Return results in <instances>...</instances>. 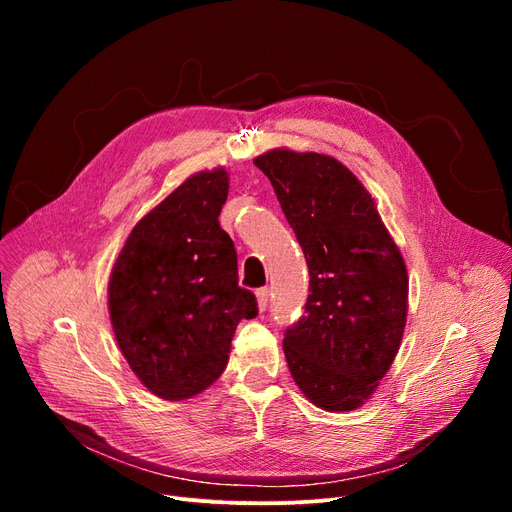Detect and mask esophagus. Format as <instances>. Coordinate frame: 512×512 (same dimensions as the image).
Segmentation results:
<instances>
[{
  "label": "esophagus",
  "mask_w": 512,
  "mask_h": 512,
  "mask_svg": "<svg viewBox=\"0 0 512 512\" xmlns=\"http://www.w3.org/2000/svg\"><path fill=\"white\" fill-rule=\"evenodd\" d=\"M255 294H257V307H259V311H265L267 309V301H270V290L259 288Z\"/></svg>",
  "instance_id": "34e87169"
}]
</instances>
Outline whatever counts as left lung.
Here are the masks:
<instances>
[{
  "label": "left lung",
  "instance_id": "8db88e82",
  "mask_svg": "<svg viewBox=\"0 0 512 512\" xmlns=\"http://www.w3.org/2000/svg\"><path fill=\"white\" fill-rule=\"evenodd\" d=\"M253 164L270 178L309 267L305 315L284 334L292 380L319 409H359L405 332V259L367 188L338 159L282 147Z\"/></svg>",
  "mask_w": 512,
  "mask_h": 512
}]
</instances>
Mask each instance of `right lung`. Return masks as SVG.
<instances>
[{
	"mask_svg": "<svg viewBox=\"0 0 512 512\" xmlns=\"http://www.w3.org/2000/svg\"><path fill=\"white\" fill-rule=\"evenodd\" d=\"M228 184L224 168L188 176L132 228L112 267L116 342L141 384L164 400L191 398L218 380L238 321L257 315L218 222Z\"/></svg>",
	"mask_w": 512,
	"mask_h": 512,
	"instance_id": "1",
	"label": "right lung"
}]
</instances>
